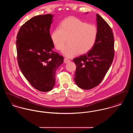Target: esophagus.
<instances>
[{
    "label": "esophagus",
    "instance_id": "34e87169",
    "mask_svg": "<svg viewBox=\"0 0 133 133\" xmlns=\"http://www.w3.org/2000/svg\"><path fill=\"white\" fill-rule=\"evenodd\" d=\"M70 60L68 59V58H64V62L65 63H69V62H70Z\"/></svg>",
    "mask_w": 133,
    "mask_h": 133
}]
</instances>
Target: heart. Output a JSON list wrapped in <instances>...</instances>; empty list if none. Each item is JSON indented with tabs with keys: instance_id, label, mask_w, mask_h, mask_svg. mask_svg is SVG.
Listing matches in <instances>:
<instances>
[{
	"instance_id": "b5f03b06",
	"label": "heart",
	"mask_w": 133,
	"mask_h": 133,
	"mask_svg": "<svg viewBox=\"0 0 133 133\" xmlns=\"http://www.w3.org/2000/svg\"><path fill=\"white\" fill-rule=\"evenodd\" d=\"M98 30L97 27L88 24L79 19L71 16L65 19L60 28H56L51 34V39L56 49L62 50L63 54L72 57L79 53L85 54L90 51L97 41Z\"/></svg>"
}]
</instances>
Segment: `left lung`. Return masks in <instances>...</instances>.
Wrapping results in <instances>:
<instances>
[{"label": "left lung", "instance_id": "8db88e82", "mask_svg": "<svg viewBox=\"0 0 133 133\" xmlns=\"http://www.w3.org/2000/svg\"><path fill=\"white\" fill-rule=\"evenodd\" d=\"M98 35L94 47L73 59L76 65L75 81L78 87L90 89L99 84L108 72L114 56V39L108 24L97 14Z\"/></svg>", "mask_w": 133, "mask_h": 133}]
</instances>
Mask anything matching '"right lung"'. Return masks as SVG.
<instances>
[{
    "mask_svg": "<svg viewBox=\"0 0 133 133\" xmlns=\"http://www.w3.org/2000/svg\"><path fill=\"white\" fill-rule=\"evenodd\" d=\"M53 15L35 16L20 27L17 36L18 65L24 77L37 90L47 92L55 84V72L63 61L54 52L50 34Z\"/></svg>",
    "mask_w": 133,
    "mask_h": 133,
    "instance_id": "obj_1",
    "label": "right lung"
}]
</instances>
